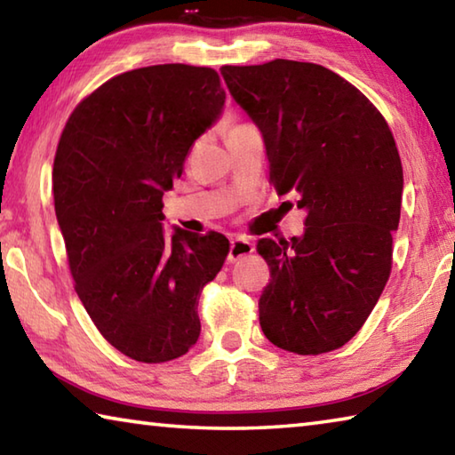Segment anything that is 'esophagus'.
I'll return each instance as SVG.
<instances>
[{
    "label": "esophagus",
    "mask_w": 455,
    "mask_h": 455,
    "mask_svg": "<svg viewBox=\"0 0 455 455\" xmlns=\"http://www.w3.org/2000/svg\"><path fill=\"white\" fill-rule=\"evenodd\" d=\"M254 252V243L249 241V238H233L230 241V249H228V262H236L244 259V256H249Z\"/></svg>",
    "instance_id": "esophagus-1"
}]
</instances>
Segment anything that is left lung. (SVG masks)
Here are the masks:
<instances>
[{"mask_svg": "<svg viewBox=\"0 0 455 455\" xmlns=\"http://www.w3.org/2000/svg\"><path fill=\"white\" fill-rule=\"evenodd\" d=\"M220 73L260 131L276 193H296L307 211L302 236L256 244L272 276L259 300L262 332L302 356L340 348L390 276L403 191L392 131L322 65L275 60Z\"/></svg>", "mask_w": 455, "mask_h": 455, "instance_id": "1", "label": "left lung"}]
</instances>
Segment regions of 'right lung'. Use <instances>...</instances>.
Returning a JSON list of instances; mask_svg holds the SVG:
<instances>
[{
	"label": "right lung",
	"mask_w": 455,
	"mask_h": 455,
	"mask_svg": "<svg viewBox=\"0 0 455 455\" xmlns=\"http://www.w3.org/2000/svg\"><path fill=\"white\" fill-rule=\"evenodd\" d=\"M225 99L211 68L133 69L85 97L57 145L55 217L76 292L105 340L137 362L193 348L201 291L228 254L219 233L163 228V195Z\"/></svg>",
	"instance_id": "obj_1"
}]
</instances>
